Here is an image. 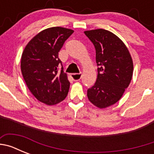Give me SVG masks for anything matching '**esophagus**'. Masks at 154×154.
<instances>
[{"instance_id":"esophagus-1","label":"esophagus","mask_w":154,"mask_h":154,"mask_svg":"<svg viewBox=\"0 0 154 154\" xmlns=\"http://www.w3.org/2000/svg\"><path fill=\"white\" fill-rule=\"evenodd\" d=\"M82 74L81 72L80 73H75V74H72V78L74 81H79V80L81 79Z\"/></svg>"}]
</instances>
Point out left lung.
I'll list each match as a JSON object with an SVG mask.
<instances>
[{"instance_id":"1","label":"left lung","mask_w":154,"mask_h":154,"mask_svg":"<svg viewBox=\"0 0 154 154\" xmlns=\"http://www.w3.org/2000/svg\"><path fill=\"white\" fill-rule=\"evenodd\" d=\"M96 48L98 75L87 90L89 101L99 109L117 103L132 79L133 63L127 47L119 38L104 29L84 31Z\"/></svg>"}]
</instances>
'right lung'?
<instances>
[{"mask_svg": "<svg viewBox=\"0 0 154 154\" xmlns=\"http://www.w3.org/2000/svg\"><path fill=\"white\" fill-rule=\"evenodd\" d=\"M74 31L62 27L47 28L31 39L21 55V69L27 86L42 103L52 106L65 99L70 82L62 67L58 51Z\"/></svg>", "mask_w": 154, "mask_h": 154, "instance_id": "right-lung-1", "label": "right lung"}]
</instances>
